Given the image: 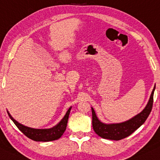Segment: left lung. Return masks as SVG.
Wrapping results in <instances>:
<instances>
[{"mask_svg": "<svg viewBox=\"0 0 160 160\" xmlns=\"http://www.w3.org/2000/svg\"><path fill=\"white\" fill-rule=\"evenodd\" d=\"M155 88L156 85L153 87L149 101L145 109L141 112L126 122L115 123V124H105L99 120L95 110L92 107V127L94 131L101 138L106 139L118 141L128 137L145 123L148 115L151 113L153 107V93H154Z\"/></svg>", "mask_w": 160, "mask_h": 160, "instance_id": "obj_1", "label": "left lung"}]
</instances>
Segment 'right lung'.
<instances>
[{
  "instance_id": "obj_1",
  "label": "right lung",
  "mask_w": 160,
  "mask_h": 160,
  "mask_svg": "<svg viewBox=\"0 0 160 160\" xmlns=\"http://www.w3.org/2000/svg\"><path fill=\"white\" fill-rule=\"evenodd\" d=\"M71 109H72V107L68 109V111L65 113V116L63 117L62 119H61V121L58 124L55 125L53 128L48 129H35L24 126V125L22 124L21 123L17 122L15 119L13 118L8 110H7V113H8L11 120L16 125L17 128L27 137L36 142H51L59 139L62 136V134L64 133L65 130H66L67 123H68Z\"/></svg>"
}]
</instances>
